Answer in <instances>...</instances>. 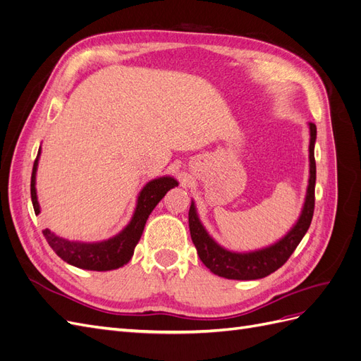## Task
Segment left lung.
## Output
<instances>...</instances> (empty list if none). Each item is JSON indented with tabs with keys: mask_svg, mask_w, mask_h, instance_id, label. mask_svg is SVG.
I'll return each instance as SVG.
<instances>
[{
	"mask_svg": "<svg viewBox=\"0 0 361 361\" xmlns=\"http://www.w3.org/2000/svg\"><path fill=\"white\" fill-rule=\"evenodd\" d=\"M314 141H316V125L310 123V179L305 203L298 223L292 231L279 241L277 244L268 248L253 251V253H232L218 245L214 239L207 235L204 227L199 221L195 214L194 203L190 206L188 221L191 239L197 248L200 260L209 268L214 274L232 279V280H256L269 276L271 272L283 267L301 243L302 236L309 231L313 211H314V182H316V162H314Z\"/></svg>",
	"mask_w": 361,
	"mask_h": 361,
	"instance_id": "1",
	"label": "left lung"
}]
</instances>
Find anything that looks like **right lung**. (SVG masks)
<instances>
[{
  "label": "right lung",
  "instance_id": "add662e5",
  "mask_svg": "<svg viewBox=\"0 0 361 361\" xmlns=\"http://www.w3.org/2000/svg\"><path fill=\"white\" fill-rule=\"evenodd\" d=\"M40 155V149H39ZM35 161L31 173V202L35 212L39 214V203L36 195V170H37V159ZM178 182L173 178H159L149 182L143 191L140 192L138 203L135 207V214L130 223L120 232L117 236L108 239L104 243L96 244H84V243H72L68 239H63L57 235L49 232L48 228L43 231V236L56 251V255L61 257L64 262L82 269L90 271H110L123 267L130 260L134 255V248L138 244L141 233L145 231V224L150 212L159 203V200L167 194L169 190L174 188Z\"/></svg>",
  "mask_w": 361,
  "mask_h": 361
}]
</instances>
